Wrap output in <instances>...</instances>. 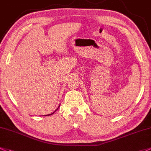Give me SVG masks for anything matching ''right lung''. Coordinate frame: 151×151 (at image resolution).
<instances>
[{"mask_svg":"<svg viewBox=\"0 0 151 151\" xmlns=\"http://www.w3.org/2000/svg\"><path fill=\"white\" fill-rule=\"evenodd\" d=\"M59 106H58V107H59ZM58 109H56V110H58ZM56 110H55V111H56ZM54 111V112H55ZM54 112H53V113H54ZM53 113H52V114H48V115H45V116H50V115H52V114H53Z\"/></svg>","mask_w":151,"mask_h":151,"instance_id":"add662e5","label":"right lung"}]
</instances>
